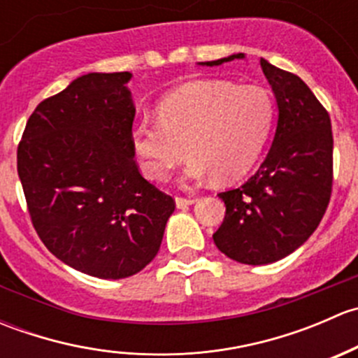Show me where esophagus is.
Masks as SVG:
<instances>
[{"label": "esophagus", "instance_id": "obj_1", "mask_svg": "<svg viewBox=\"0 0 358 358\" xmlns=\"http://www.w3.org/2000/svg\"><path fill=\"white\" fill-rule=\"evenodd\" d=\"M175 201H176V208H180V209L187 208V206H190L196 202V199H192V197H176Z\"/></svg>", "mask_w": 358, "mask_h": 358}]
</instances>
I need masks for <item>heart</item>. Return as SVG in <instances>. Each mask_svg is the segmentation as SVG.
Listing matches in <instances>:
<instances>
[{
  "label": "heart",
  "mask_w": 358,
  "mask_h": 358,
  "mask_svg": "<svg viewBox=\"0 0 358 358\" xmlns=\"http://www.w3.org/2000/svg\"><path fill=\"white\" fill-rule=\"evenodd\" d=\"M275 106L268 90L227 79H201L168 93L156 106V124L131 128V149L143 175L164 182L190 156L185 175L234 182L255 166L268 140Z\"/></svg>",
  "instance_id": "obj_1"
}]
</instances>
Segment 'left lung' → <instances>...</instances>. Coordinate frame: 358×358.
<instances>
[{
	"label": "left lung",
	"instance_id": "obj_1",
	"mask_svg": "<svg viewBox=\"0 0 358 358\" xmlns=\"http://www.w3.org/2000/svg\"><path fill=\"white\" fill-rule=\"evenodd\" d=\"M244 53L201 62L222 66ZM279 107L275 136L258 171L239 189L218 194L225 218L213 234L216 248L246 265L291 255L315 232L333 192L331 117L292 72L259 60Z\"/></svg>",
	"mask_w": 358,
	"mask_h": 358
}]
</instances>
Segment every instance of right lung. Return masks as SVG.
<instances>
[{
	"label": "right lung",
	"mask_w": 358,
	"mask_h": 358,
	"mask_svg": "<svg viewBox=\"0 0 358 358\" xmlns=\"http://www.w3.org/2000/svg\"><path fill=\"white\" fill-rule=\"evenodd\" d=\"M131 72H90L43 100L17 149L31 222L48 251L99 279L145 268L175 199L140 175Z\"/></svg>",
	"instance_id": "1"
}]
</instances>
